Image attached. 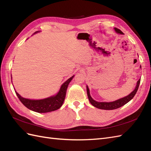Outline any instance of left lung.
Segmentation results:
<instances>
[{
  "mask_svg": "<svg viewBox=\"0 0 151 151\" xmlns=\"http://www.w3.org/2000/svg\"><path fill=\"white\" fill-rule=\"evenodd\" d=\"M115 31L122 34L123 32L121 31V30L117 29V28H115ZM140 79L137 82V85L136 87H135L134 90L131 92L130 94L128 96H127L126 97L123 98L122 99H120L117 100V101H115L113 102H109V103H106V102H98L94 100L91 98V96H90V92H89V89H88V87L87 86V96L88 99H89V101L94 106L98 108V109H103V110H114V109H119V108L122 106L123 105H124L125 104L127 103H128L130 100L132 99L134 95L136 94L137 92L138 91V88L139 87V85H140Z\"/></svg>",
  "mask_w": 151,
  "mask_h": 151,
  "instance_id": "8db88e82",
  "label": "left lung"
}]
</instances>
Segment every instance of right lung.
<instances>
[{
	"mask_svg": "<svg viewBox=\"0 0 151 151\" xmlns=\"http://www.w3.org/2000/svg\"><path fill=\"white\" fill-rule=\"evenodd\" d=\"M73 76H71L62 85L59 92L56 96L40 100H31L22 98L20 94H18V92L16 91L15 92H16L20 101L23 103V105L29 110L36 111L38 113L50 112V111L60 109V106L63 105L65 97V94H66L69 82L72 80Z\"/></svg>",
	"mask_w": 151,
	"mask_h": 151,
	"instance_id": "obj_1",
	"label": "right lung"
}]
</instances>
